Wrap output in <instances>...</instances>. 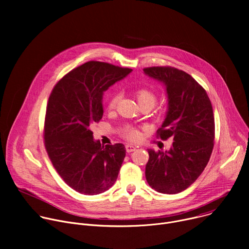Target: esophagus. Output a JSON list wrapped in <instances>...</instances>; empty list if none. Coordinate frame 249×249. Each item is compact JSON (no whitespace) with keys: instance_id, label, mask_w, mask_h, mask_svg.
I'll use <instances>...</instances> for the list:
<instances>
[{"instance_id":"obj_1","label":"esophagus","mask_w":249,"mask_h":249,"mask_svg":"<svg viewBox=\"0 0 249 249\" xmlns=\"http://www.w3.org/2000/svg\"><path fill=\"white\" fill-rule=\"evenodd\" d=\"M125 148H126V152H127V153H132V152H134V151L137 149L135 146L130 145V144L126 145V146H125Z\"/></svg>"}]
</instances>
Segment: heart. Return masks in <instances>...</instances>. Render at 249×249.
Segmentation results:
<instances>
[{"instance_id":"1","label":"heart","mask_w":249,"mask_h":249,"mask_svg":"<svg viewBox=\"0 0 249 249\" xmlns=\"http://www.w3.org/2000/svg\"><path fill=\"white\" fill-rule=\"evenodd\" d=\"M135 95H136V98H137L140 105L146 104V105H149V106H151V107H153V106L156 103V101H157V95L155 94V92L148 89H138L135 92ZM117 101H118V95L117 94L112 95L108 100L107 108L109 110L114 109L116 107V105H117ZM124 136H125V138H127L131 141H135V140L139 139L140 132L137 129L133 128V127H127L124 131Z\"/></svg>"}]
</instances>
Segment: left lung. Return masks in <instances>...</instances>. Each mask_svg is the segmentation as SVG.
Instances as JSON below:
<instances>
[{"mask_svg": "<svg viewBox=\"0 0 249 249\" xmlns=\"http://www.w3.org/2000/svg\"><path fill=\"white\" fill-rule=\"evenodd\" d=\"M144 73L165 86L168 106L157 134L174 141L169 151L148 150L146 179L160 193L176 194L195 182L210 160L215 139L212 103L206 90L181 70L150 67Z\"/></svg>", "mask_w": 249, "mask_h": 249, "instance_id": "8db88e82", "label": "left lung"}]
</instances>
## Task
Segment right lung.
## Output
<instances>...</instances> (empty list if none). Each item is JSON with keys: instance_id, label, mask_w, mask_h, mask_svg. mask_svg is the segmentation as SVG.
Returning a JSON list of instances; mask_svg holds the SVG:
<instances>
[{"instance_id": "1", "label": "right lung", "mask_w": 249, "mask_h": 249, "mask_svg": "<svg viewBox=\"0 0 249 249\" xmlns=\"http://www.w3.org/2000/svg\"><path fill=\"white\" fill-rule=\"evenodd\" d=\"M131 72L89 61L65 75L49 96L44 145L59 175L79 193H102L117 179L126 155L124 145L101 146L90 128L102 118L103 92Z\"/></svg>"}]
</instances>
